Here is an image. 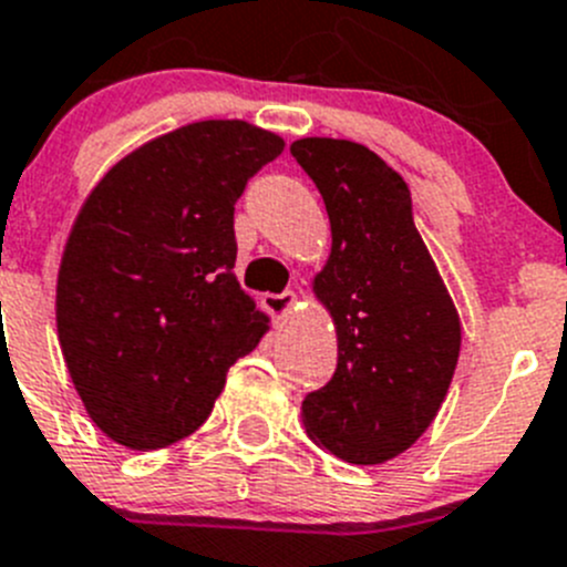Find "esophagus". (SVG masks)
<instances>
[{
  "label": "esophagus",
  "mask_w": 567,
  "mask_h": 567,
  "mask_svg": "<svg viewBox=\"0 0 567 567\" xmlns=\"http://www.w3.org/2000/svg\"><path fill=\"white\" fill-rule=\"evenodd\" d=\"M293 305H296V293L293 290H285V293H266L262 296V307H266L268 312H271L274 318H285L288 316L290 310H293Z\"/></svg>",
  "instance_id": "1"
}]
</instances>
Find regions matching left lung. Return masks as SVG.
<instances>
[{"label": "left lung", "mask_w": 567, "mask_h": 567, "mask_svg": "<svg viewBox=\"0 0 567 567\" xmlns=\"http://www.w3.org/2000/svg\"><path fill=\"white\" fill-rule=\"evenodd\" d=\"M290 155L332 227L312 290L338 332V368L301 401L307 435L351 465L388 463L446 399L463 340L457 307L412 221L410 188L382 157L338 137H301Z\"/></svg>", "instance_id": "obj_1"}]
</instances>
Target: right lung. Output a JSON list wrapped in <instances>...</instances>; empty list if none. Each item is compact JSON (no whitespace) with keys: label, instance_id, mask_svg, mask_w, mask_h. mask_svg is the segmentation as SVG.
Here are the masks:
<instances>
[{"label":"right lung","instance_id":"1","mask_svg":"<svg viewBox=\"0 0 567 567\" xmlns=\"http://www.w3.org/2000/svg\"><path fill=\"white\" fill-rule=\"evenodd\" d=\"M285 141L196 121L115 163L58 274V338L87 415L135 452L194 435L268 329L235 277V202Z\"/></svg>","mask_w":567,"mask_h":567}]
</instances>
